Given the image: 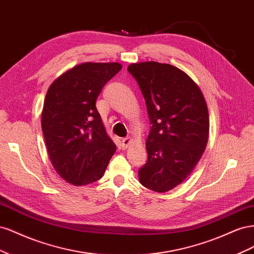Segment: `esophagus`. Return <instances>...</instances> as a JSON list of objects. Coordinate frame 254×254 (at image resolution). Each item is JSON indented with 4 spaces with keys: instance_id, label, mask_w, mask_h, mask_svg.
<instances>
[{
    "instance_id": "obj_1",
    "label": "esophagus",
    "mask_w": 254,
    "mask_h": 254,
    "mask_svg": "<svg viewBox=\"0 0 254 254\" xmlns=\"http://www.w3.org/2000/svg\"><path fill=\"white\" fill-rule=\"evenodd\" d=\"M131 142H132V139H130V137H124V139L122 140V147L124 149L128 148V146L131 144Z\"/></svg>"
}]
</instances>
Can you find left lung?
Instances as JSON below:
<instances>
[{"mask_svg":"<svg viewBox=\"0 0 254 254\" xmlns=\"http://www.w3.org/2000/svg\"><path fill=\"white\" fill-rule=\"evenodd\" d=\"M128 71L145 98L151 129L142 186L165 193L186 180L205 150L209 110L198 84L179 67L157 61L131 64Z\"/></svg>","mask_w":254,"mask_h":254,"instance_id":"left-lung-1","label":"left lung"}]
</instances>
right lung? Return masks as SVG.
I'll return each mask as SVG.
<instances>
[{
    "instance_id": "right-lung-1",
    "label": "right lung",
    "mask_w": 254,
    "mask_h": 254,
    "mask_svg": "<svg viewBox=\"0 0 254 254\" xmlns=\"http://www.w3.org/2000/svg\"><path fill=\"white\" fill-rule=\"evenodd\" d=\"M123 65L83 63L52 82L44 98L41 126L57 174L75 187L103 177L117 146L107 134L95 102Z\"/></svg>"
}]
</instances>
